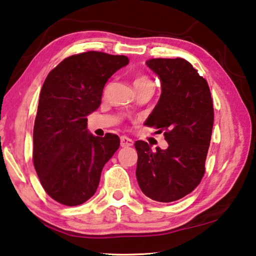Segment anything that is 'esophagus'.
<instances>
[{"label":"esophagus","instance_id":"1","mask_svg":"<svg viewBox=\"0 0 256 256\" xmlns=\"http://www.w3.org/2000/svg\"><path fill=\"white\" fill-rule=\"evenodd\" d=\"M120 146H122L123 148L131 146H133V140H131V138L128 136H120Z\"/></svg>","mask_w":256,"mask_h":256}]
</instances>
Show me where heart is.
<instances>
[{
    "mask_svg": "<svg viewBox=\"0 0 256 256\" xmlns=\"http://www.w3.org/2000/svg\"><path fill=\"white\" fill-rule=\"evenodd\" d=\"M146 82H151L149 80V78H146V76H138L134 80V84H146Z\"/></svg>",
    "mask_w": 256,
    "mask_h": 256,
    "instance_id": "1",
    "label": "heart"
}]
</instances>
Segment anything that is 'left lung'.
<instances>
[{"label": "left lung", "mask_w": 256, "mask_h": 256, "mask_svg": "<svg viewBox=\"0 0 256 256\" xmlns=\"http://www.w3.org/2000/svg\"><path fill=\"white\" fill-rule=\"evenodd\" d=\"M162 80V96L146 125L164 133L168 148L152 151L136 141V180L142 192L158 202H172L200 184L214 128L209 84L184 58L146 62Z\"/></svg>", "instance_id": "8db88e82"}]
</instances>
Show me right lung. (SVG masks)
Returning a JSON list of instances; mask_svg holds the SVG:
<instances>
[{
    "instance_id": "add662e5",
    "label": "right lung",
    "mask_w": 256,
    "mask_h": 256,
    "mask_svg": "<svg viewBox=\"0 0 256 256\" xmlns=\"http://www.w3.org/2000/svg\"><path fill=\"white\" fill-rule=\"evenodd\" d=\"M128 63L124 55L89 50L64 58L47 76L34 125L32 160L42 188L63 206L89 200L102 167L120 146L116 134L94 136L86 116L102 104L107 80Z\"/></svg>"
}]
</instances>
